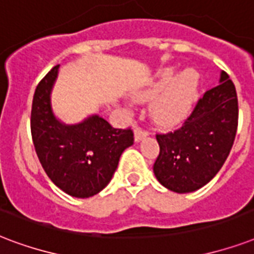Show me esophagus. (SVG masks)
<instances>
[{
    "label": "esophagus",
    "instance_id": "34e87169",
    "mask_svg": "<svg viewBox=\"0 0 254 254\" xmlns=\"http://www.w3.org/2000/svg\"><path fill=\"white\" fill-rule=\"evenodd\" d=\"M148 135V131L144 130V129H141V127H135L134 129V140L138 142V141H141L144 137H146Z\"/></svg>",
    "mask_w": 254,
    "mask_h": 254
}]
</instances>
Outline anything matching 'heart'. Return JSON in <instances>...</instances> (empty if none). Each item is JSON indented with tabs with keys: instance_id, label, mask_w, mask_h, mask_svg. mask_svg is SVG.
I'll return each mask as SVG.
<instances>
[{
	"instance_id": "heart-1",
	"label": "heart",
	"mask_w": 254,
	"mask_h": 254,
	"mask_svg": "<svg viewBox=\"0 0 254 254\" xmlns=\"http://www.w3.org/2000/svg\"><path fill=\"white\" fill-rule=\"evenodd\" d=\"M200 86V77L194 70H187L177 75L173 69H165L135 94L141 102H152L150 116L160 127H173L187 119L194 105Z\"/></svg>"
}]
</instances>
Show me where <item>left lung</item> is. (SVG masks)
Returning <instances> with one entry per match:
<instances>
[{
  "instance_id": "1",
  "label": "left lung",
  "mask_w": 254,
  "mask_h": 254,
  "mask_svg": "<svg viewBox=\"0 0 254 254\" xmlns=\"http://www.w3.org/2000/svg\"><path fill=\"white\" fill-rule=\"evenodd\" d=\"M239 125L237 93L221 71L220 85L205 92L183 127L156 134L160 145L153 172L176 193L200 189L218 173L235 142Z\"/></svg>"
}]
</instances>
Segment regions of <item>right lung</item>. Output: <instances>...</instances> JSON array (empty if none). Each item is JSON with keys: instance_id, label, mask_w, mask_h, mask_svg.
Segmentation results:
<instances>
[{"instance_id": "add662e5", "label": "right lung", "mask_w": 254, "mask_h": 254, "mask_svg": "<svg viewBox=\"0 0 254 254\" xmlns=\"http://www.w3.org/2000/svg\"><path fill=\"white\" fill-rule=\"evenodd\" d=\"M58 67L40 81L34 92L30 116L33 144L56 187L69 196L88 198L109 184L121 154L133 145L134 137L130 127L116 129L97 114L75 125L56 119L50 93Z\"/></svg>"}]
</instances>
